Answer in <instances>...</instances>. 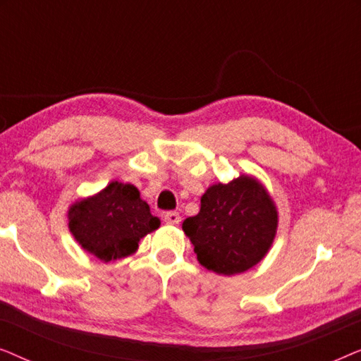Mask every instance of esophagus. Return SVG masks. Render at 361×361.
Wrapping results in <instances>:
<instances>
[{
    "instance_id": "esophagus-1",
    "label": "esophagus",
    "mask_w": 361,
    "mask_h": 361,
    "mask_svg": "<svg viewBox=\"0 0 361 361\" xmlns=\"http://www.w3.org/2000/svg\"><path fill=\"white\" fill-rule=\"evenodd\" d=\"M164 221L169 225H177L180 221V215L177 212H167L164 215Z\"/></svg>"
}]
</instances>
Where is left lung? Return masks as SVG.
<instances>
[{"label": "left lung", "instance_id": "1", "mask_svg": "<svg viewBox=\"0 0 361 361\" xmlns=\"http://www.w3.org/2000/svg\"><path fill=\"white\" fill-rule=\"evenodd\" d=\"M278 212L264 187L248 176L215 184L200 212L182 224L197 259L214 273L231 276L253 268L273 243Z\"/></svg>", "mask_w": 361, "mask_h": 361}]
</instances>
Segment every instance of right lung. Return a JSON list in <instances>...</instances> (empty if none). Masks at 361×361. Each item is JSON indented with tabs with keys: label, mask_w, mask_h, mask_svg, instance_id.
I'll return each mask as SVG.
<instances>
[{
	"label": "right lung",
	"mask_w": 361,
	"mask_h": 361,
	"mask_svg": "<svg viewBox=\"0 0 361 361\" xmlns=\"http://www.w3.org/2000/svg\"><path fill=\"white\" fill-rule=\"evenodd\" d=\"M159 225L149 205L141 200L140 190L116 180L68 212V226L75 240L102 261L133 253L137 241Z\"/></svg>",
	"instance_id": "1"
}]
</instances>
